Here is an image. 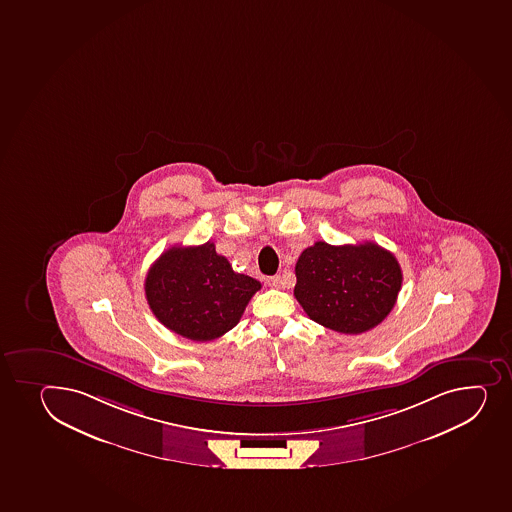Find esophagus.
<instances>
[{
    "label": "esophagus",
    "instance_id": "1",
    "mask_svg": "<svg viewBox=\"0 0 512 512\" xmlns=\"http://www.w3.org/2000/svg\"><path fill=\"white\" fill-rule=\"evenodd\" d=\"M265 282H267V285H270V287L277 289V287H280V284H282V279H280L279 275H274V277H267Z\"/></svg>",
    "mask_w": 512,
    "mask_h": 512
}]
</instances>
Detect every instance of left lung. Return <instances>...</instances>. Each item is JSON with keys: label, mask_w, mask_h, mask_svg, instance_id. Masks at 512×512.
I'll return each mask as SVG.
<instances>
[{"label": "left lung", "mask_w": 512, "mask_h": 512, "mask_svg": "<svg viewBox=\"0 0 512 512\" xmlns=\"http://www.w3.org/2000/svg\"><path fill=\"white\" fill-rule=\"evenodd\" d=\"M296 277L294 296L307 316L343 334L378 326L395 307L403 280L395 255L373 242H316L301 253Z\"/></svg>", "instance_id": "left-lung-1"}]
</instances>
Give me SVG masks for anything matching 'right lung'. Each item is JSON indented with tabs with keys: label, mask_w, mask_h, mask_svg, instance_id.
<instances>
[{
	"label": "right lung",
	"mask_w": 512,
	"mask_h": 512,
	"mask_svg": "<svg viewBox=\"0 0 512 512\" xmlns=\"http://www.w3.org/2000/svg\"><path fill=\"white\" fill-rule=\"evenodd\" d=\"M259 280L233 272L215 243L171 247L161 253L146 277V299L169 331L205 343L237 326Z\"/></svg>",
	"instance_id": "add662e5"
}]
</instances>
